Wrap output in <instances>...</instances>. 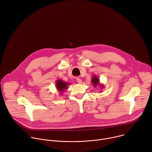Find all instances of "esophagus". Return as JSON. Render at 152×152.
<instances>
[{"label": "esophagus", "mask_w": 152, "mask_h": 152, "mask_svg": "<svg viewBox=\"0 0 152 152\" xmlns=\"http://www.w3.org/2000/svg\"><path fill=\"white\" fill-rule=\"evenodd\" d=\"M77 81L78 82V84L82 83V80H81V79L80 78H77Z\"/></svg>", "instance_id": "1"}]
</instances>
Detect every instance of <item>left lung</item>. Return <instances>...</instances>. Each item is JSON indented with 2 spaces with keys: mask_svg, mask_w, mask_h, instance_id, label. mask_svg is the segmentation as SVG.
Here are the masks:
<instances>
[{
  "mask_svg": "<svg viewBox=\"0 0 152 152\" xmlns=\"http://www.w3.org/2000/svg\"><path fill=\"white\" fill-rule=\"evenodd\" d=\"M91 83L93 84V86L95 87H97L98 86H100V88L102 89L104 88V84H101L99 83V79L97 75H94L92 77V80H91Z\"/></svg>",
  "mask_w": 152,
  "mask_h": 152,
  "instance_id": "left-lung-1",
  "label": "left lung"
}]
</instances>
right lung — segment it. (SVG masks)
<instances>
[{"label":"right lung","mask_w":152,"mask_h":152,"mask_svg":"<svg viewBox=\"0 0 152 152\" xmlns=\"http://www.w3.org/2000/svg\"><path fill=\"white\" fill-rule=\"evenodd\" d=\"M70 84L69 83L64 81L62 80H57L56 81V87L58 92V94L60 95H62L65 92V91L68 89V86Z\"/></svg>","instance_id":"add662e5"}]
</instances>
